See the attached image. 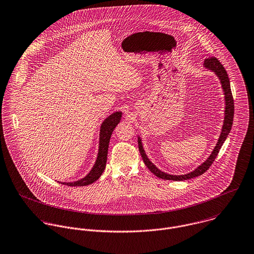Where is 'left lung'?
Wrapping results in <instances>:
<instances>
[{"label":"left lung","mask_w":254,"mask_h":254,"mask_svg":"<svg viewBox=\"0 0 254 254\" xmlns=\"http://www.w3.org/2000/svg\"><path fill=\"white\" fill-rule=\"evenodd\" d=\"M203 67H205L206 69L211 70L212 72L216 74V76L220 80V83H221V86H222V89H223V92H224V96H225L224 97V99H225L224 121H223V126H222V130H221V134H220L219 139H218L217 144L214 146L212 152L206 158V160L204 162H202L200 165H198L194 170H192L191 172H189L187 174H183V175H172V174H168V173H165V172L161 171L149 160L148 156L145 153L142 139H141L140 136H138L139 149H140L141 155L143 157V160H144L146 167L150 170L151 173H153L156 177H158L160 179L172 180V181H184V180L192 179V178H195L197 176L202 175L210 167V165L213 163V161L215 160L221 146L226 141V139H227V137H228V135H229V133L232 129L235 107H234L233 95H232V92H231L230 80H229V76L227 74V71L225 70L224 66L220 64V62L214 57H211V58H208L207 60H205L204 63H203Z\"/></svg>","instance_id":"1"}]
</instances>
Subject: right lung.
Returning <instances> with one entry per match:
<instances>
[{
	"mask_svg": "<svg viewBox=\"0 0 254 254\" xmlns=\"http://www.w3.org/2000/svg\"><path fill=\"white\" fill-rule=\"evenodd\" d=\"M121 117H122V112L115 111L103 121L100 128V141H99V151H98L97 159L95 161L94 166L90 170V172L80 180L74 182H60L61 184L70 186V187L87 186L97 181L102 176L107 165L110 137L114 128L120 122Z\"/></svg>",
	"mask_w": 254,
	"mask_h": 254,
	"instance_id": "1",
	"label": "right lung"
}]
</instances>
